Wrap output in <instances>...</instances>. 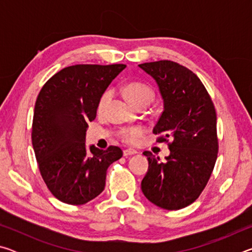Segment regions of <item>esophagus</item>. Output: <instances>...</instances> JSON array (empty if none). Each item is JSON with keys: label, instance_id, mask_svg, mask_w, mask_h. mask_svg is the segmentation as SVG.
<instances>
[{"label": "esophagus", "instance_id": "obj_1", "mask_svg": "<svg viewBox=\"0 0 252 252\" xmlns=\"http://www.w3.org/2000/svg\"><path fill=\"white\" fill-rule=\"evenodd\" d=\"M135 153H138V151L134 150V149H126V150L123 151V156H125V157H127V156L135 155Z\"/></svg>", "mask_w": 252, "mask_h": 252}]
</instances>
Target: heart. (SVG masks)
<instances>
[{
    "instance_id": "1",
    "label": "heart",
    "mask_w": 252,
    "mask_h": 252,
    "mask_svg": "<svg viewBox=\"0 0 252 252\" xmlns=\"http://www.w3.org/2000/svg\"><path fill=\"white\" fill-rule=\"evenodd\" d=\"M125 95L132 104L138 108V106L142 104H150L153 97H155V92H153L152 88L149 87L146 83L132 82L126 85ZM112 97L113 91L106 90L100 97L99 103H97V111H99V112H103L106 105H108L110 103V101L112 100ZM143 132L144 131L141 127H127V129H123L120 132V136L123 141H126L127 143H134L136 142V140L143 134Z\"/></svg>"
}]
</instances>
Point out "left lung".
Here are the masks:
<instances>
[{
  "label": "left lung",
  "mask_w": 252,
  "mask_h": 252,
  "mask_svg": "<svg viewBox=\"0 0 252 252\" xmlns=\"http://www.w3.org/2000/svg\"><path fill=\"white\" fill-rule=\"evenodd\" d=\"M158 84L163 112L153 127L158 141H168L170 155L162 162L144 151L149 168L141 182L149 201L179 210L198 199L207 186L218 155L217 114L211 97L192 71L176 62L139 64Z\"/></svg>",
  "instance_id": "8db88e82"
}]
</instances>
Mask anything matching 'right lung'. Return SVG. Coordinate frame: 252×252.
I'll list each match as a JSON object with an SVG mask.
<instances>
[{
	"label": "right lung",
	"instance_id": "add662e5",
	"mask_svg": "<svg viewBox=\"0 0 252 252\" xmlns=\"http://www.w3.org/2000/svg\"><path fill=\"white\" fill-rule=\"evenodd\" d=\"M125 64H76L55 73L37 95L32 144L41 176L55 198L84 204L105 187L106 170L122 157L111 146L87 149L88 123L96 117L97 103Z\"/></svg>",
	"mask_w": 252,
	"mask_h": 252
}]
</instances>
